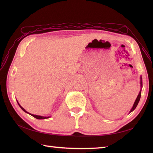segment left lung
<instances>
[{
	"instance_id": "8db88e82",
	"label": "left lung",
	"mask_w": 153,
	"mask_h": 153,
	"mask_svg": "<svg viewBox=\"0 0 153 153\" xmlns=\"http://www.w3.org/2000/svg\"><path fill=\"white\" fill-rule=\"evenodd\" d=\"M140 84H141V88H142V87H143V83H142V77H141H141H140ZM141 95V89L140 90V92H139V95H138V96H137V99H136L135 101V102H134V105H133V107L131 108V110H130V112H129V113L131 112L132 111H134V110L135 109L136 107H137V105H138V103H139V100H140Z\"/></svg>"
}]
</instances>
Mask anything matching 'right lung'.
Segmentation results:
<instances>
[{
	"label": "right lung",
	"mask_w": 153,
	"mask_h": 153,
	"mask_svg": "<svg viewBox=\"0 0 153 153\" xmlns=\"http://www.w3.org/2000/svg\"><path fill=\"white\" fill-rule=\"evenodd\" d=\"M18 102V101H17ZM18 105H19V107H20V108L24 110V111L25 112H26V113H27V114H30V115H31L32 116H33L34 118H37V119H39V120H41V119H47V118H50L49 116H48V117H45V116H38V115H34V114H30V113H29V112H27L26 110H25L24 108H23V107H22L20 105H19V104L18 103Z\"/></svg>",
	"instance_id": "right-lung-1"
}]
</instances>
